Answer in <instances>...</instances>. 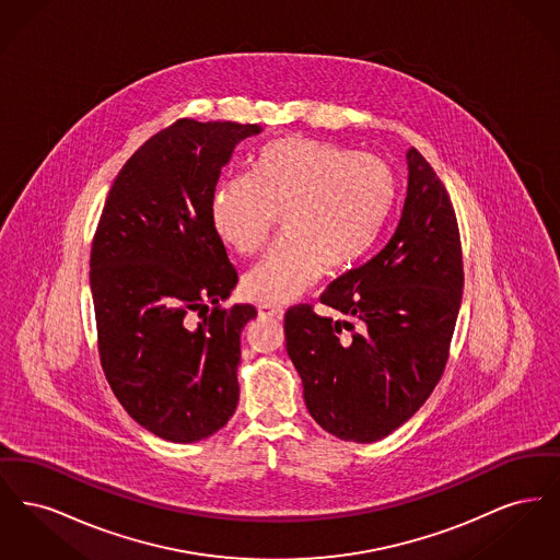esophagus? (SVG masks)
<instances>
[{
  "label": "esophagus",
  "instance_id": "34e87169",
  "mask_svg": "<svg viewBox=\"0 0 560 560\" xmlns=\"http://www.w3.org/2000/svg\"><path fill=\"white\" fill-rule=\"evenodd\" d=\"M258 315L262 319H281L283 317V308L281 306H270V304H260L258 306Z\"/></svg>",
  "mask_w": 560,
  "mask_h": 560
}]
</instances>
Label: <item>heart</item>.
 <instances>
[{"mask_svg":"<svg viewBox=\"0 0 560 560\" xmlns=\"http://www.w3.org/2000/svg\"><path fill=\"white\" fill-rule=\"evenodd\" d=\"M397 197L395 174L375 155L340 144L279 138L249 163L247 178L213 190V233L241 256L262 249L281 218L283 240L243 277L258 304H285L327 268H347L368 254Z\"/></svg>","mask_w":560,"mask_h":560,"instance_id":"obj_1","label":"heart"}]
</instances>
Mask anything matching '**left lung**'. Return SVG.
Segmentation results:
<instances>
[{"label":"left lung","instance_id":"1","mask_svg":"<svg viewBox=\"0 0 560 560\" xmlns=\"http://www.w3.org/2000/svg\"><path fill=\"white\" fill-rule=\"evenodd\" d=\"M407 197L388 243L308 304L285 313V342L304 400L323 430L373 443L405 424L441 380L462 304L464 268L447 188L407 151Z\"/></svg>","mask_w":560,"mask_h":560}]
</instances>
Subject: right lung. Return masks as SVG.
I'll return each mask as SVG.
<instances>
[{
	"instance_id": "obj_1",
	"label": "right lung",
	"mask_w": 560,
	"mask_h": 560,
	"mask_svg": "<svg viewBox=\"0 0 560 560\" xmlns=\"http://www.w3.org/2000/svg\"><path fill=\"white\" fill-rule=\"evenodd\" d=\"M256 124L178 119L151 136L108 190L90 288L98 352L115 397L172 443L212 436L235 413L241 331L252 304L237 285L210 203L222 167Z\"/></svg>"
}]
</instances>
